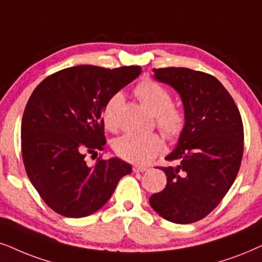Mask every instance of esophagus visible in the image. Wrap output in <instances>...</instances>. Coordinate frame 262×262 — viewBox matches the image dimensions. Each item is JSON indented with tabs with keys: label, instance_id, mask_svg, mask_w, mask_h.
Segmentation results:
<instances>
[{
	"label": "esophagus",
	"instance_id": "obj_1",
	"mask_svg": "<svg viewBox=\"0 0 262 262\" xmlns=\"http://www.w3.org/2000/svg\"><path fill=\"white\" fill-rule=\"evenodd\" d=\"M147 169H148V168L145 167V165H138V164L133 165V171H134V173H142V171H145V170H147Z\"/></svg>",
	"mask_w": 262,
	"mask_h": 262
}]
</instances>
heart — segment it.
<instances>
[{"label": "heart", "instance_id": "1", "mask_svg": "<svg viewBox=\"0 0 262 262\" xmlns=\"http://www.w3.org/2000/svg\"><path fill=\"white\" fill-rule=\"evenodd\" d=\"M134 94L156 116V125L168 140H177L181 137L186 128V116L183 110L174 106L171 93L164 85L154 79H144L135 87ZM123 100L121 93H115L102 106V123L107 130L116 132L120 127V110ZM162 146L163 140L156 133H128L118 138L114 145L117 156L138 164L148 163L154 160Z\"/></svg>", "mask_w": 262, "mask_h": 262}]
</instances>
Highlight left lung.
<instances>
[{
  "label": "left lung",
  "mask_w": 262,
  "mask_h": 262,
  "mask_svg": "<svg viewBox=\"0 0 262 262\" xmlns=\"http://www.w3.org/2000/svg\"><path fill=\"white\" fill-rule=\"evenodd\" d=\"M155 78L170 84L184 102L186 128L160 167L167 185L150 197L165 220L192 224L219 205L232 186L243 157V122L236 102L214 76L187 68L154 69Z\"/></svg>",
  "instance_id": "obj_1"
}]
</instances>
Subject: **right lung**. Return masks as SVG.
Listing matches in <instances>:
<instances>
[{
    "label": "right lung",
    "instance_id": "obj_1",
    "mask_svg": "<svg viewBox=\"0 0 262 262\" xmlns=\"http://www.w3.org/2000/svg\"><path fill=\"white\" fill-rule=\"evenodd\" d=\"M140 74V66H72L48 76L32 92L21 121L23 162L55 213L68 217L95 213L132 171L130 164L116 157L106 161L100 156L89 167L85 156L106 144L105 102Z\"/></svg>",
    "mask_w": 262,
    "mask_h": 262
}]
</instances>
